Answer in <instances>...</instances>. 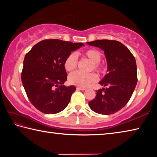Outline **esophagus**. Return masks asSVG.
Instances as JSON below:
<instances>
[{"label": "esophagus", "instance_id": "34e87169", "mask_svg": "<svg viewBox=\"0 0 157 157\" xmlns=\"http://www.w3.org/2000/svg\"><path fill=\"white\" fill-rule=\"evenodd\" d=\"M77 89L79 90V91H84V90L86 89V88H83V87H77Z\"/></svg>", "mask_w": 157, "mask_h": 157}]
</instances>
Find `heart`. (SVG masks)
Returning a JSON list of instances; mask_svg holds the SVG:
<instances>
[{"label":"heart","mask_w":157,"mask_h":157,"mask_svg":"<svg viewBox=\"0 0 157 157\" xmlns=\"http://www.w3.org/2000/svg\"><path fill=\"white\" fill-rule=\"evenodd\" d=\"M83 55L91 61L92 62V65L91 66L90 70H94L97 73L102 74L105 72V68L102 66L100 62L102 58L101 52L96 49H89L85 50L83 52ZM78 56L75 52H71L66 57L64 61V68L66 71H71L75 69L78 65ZM98 79L97 75L94 73H83L79 72V71H75L71 73L69 75L68 80L71 84L75 85L79 87H85L88 86L91 83L96 82Z\"/></svg>","instance_id":"obj_1"}]
</instances>
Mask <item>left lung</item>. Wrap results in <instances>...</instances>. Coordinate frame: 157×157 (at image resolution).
Returning a JSON list of instances; mask_svg holds the SVG:
<instances>
[{
  "mask_svg": "<svg viewBox=\"0 0 157 157\" xmlns=\"http://www.w3.org/2000/svg\"><path fill=\"white\" fill-rule=\"evenodd\" d=\"M87 44L104 50L107 71L100 84L107 88L97 91L89 102L95 113L109 115L123 108L131 98L137 84V67L134 55L126 46L115 40H95Z\"/></svg>",
  "mask_w": 157,
  "mask_h": 157,
  "instance_id": "8db88e82",
  "label": "left lung"
}]
</instances>
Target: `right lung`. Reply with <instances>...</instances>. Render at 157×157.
I'll return each instance as SVG.
<instances>
[{
	"instance_id": "add662e5",
	"label": "right lung",
	"mask_w": 157,
	"mask_h": 157,
	"mask_svg": "<svg viewBox=\"0 0 157 157\" xmlns=\"http://www.w3.org/2000/svg\"><path fill=\"white\" fill-rule=\"evenodd\" d=\"M59 39H46L25 55L21 80L34 107L46 114H55L67 107L76 88L63 85L67 79L64 61L70 53L83 46Z\"/></svg>"
}]
</instances>
